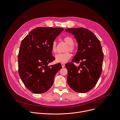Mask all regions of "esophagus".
Here are the masks:
<instances>
[{
	"instance_id": "34e87169",
	"label": "esophagus",
	"mask_w": 120,
	"mask_h": 120,
	"mask_svg": "<svg viewBox=\"0 0 120 120\" xmlns=\"http://www.w3.org/2000/svg\"><path fill=\"white\" fill-rule=\"evenodd\" d=\"M61 65H62V67H64L65 66V64H63V63H62V64H61Z\"/></svg>"
}]
</instances>
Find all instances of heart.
Returning a JSON list of instances; mask_svg holds the SVG:
<instances>
[{"instance_id":"1","label":"heart","mask_w":120,"mask_h":120,"mask_svg":"<svg viewBox=\"0 0 120 120\" xmlns=\"http://www.w3.org/2000/svg\"><path fill=\"white\" fill-rule=\"evenodd\" d=\"M64 41L67 44V46L65 49V51L66 52L62 54H58L55 56L56 61L57 63H64L71 57V54L68 52L72 53H74L76 50V47L74 45V40L73 38L69 36H67L64 38ZM51 50L53 53H56L57 51V43L56 41L53 42L51 45Z\"/></svg>"}]
</instances>
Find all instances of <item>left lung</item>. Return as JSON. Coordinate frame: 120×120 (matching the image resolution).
<instances>
[{
    "label": "left lung",
    "mask_w": 120,
    "mask_h": 120,
    "mask_svg": "<svg viewBox=\"0 0 120 120\" xmlns=\"http://www.w3.org/2000/svg\"><path fill=\"white\" fill-rule=\"evenodd\" d=\"M65 31L74 35L78 43L77 52L73 62L65 65L68 71L67 83L76 92L86 93L95 86L102 72L104 53L100 42L86 28H68ZM74 62L80 64L76 67Z\"/></svg>",
    "instance_id": "1"
}]
</instances>
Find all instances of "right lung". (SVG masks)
<instances>
[{
  "instance_id": "right-lung-1",
  "label": "right lung",
  "mask_w": 120,
  "mask_h": 120,
  "mask_svg": "<svg viewBox=\"0 0 120 120\" xmlns=\"http://www.w3.org/2000/svg\"><path fill=\"white\" fill-rule=\"evenodd\" d=\"M64 30L62 28L38 27L33 29L22 41L18 55L19 74L26 87L35 94L47 91L53 84L58 63L48 66L55 60L51 45Z\"/></svg>"
}]
</instances>
